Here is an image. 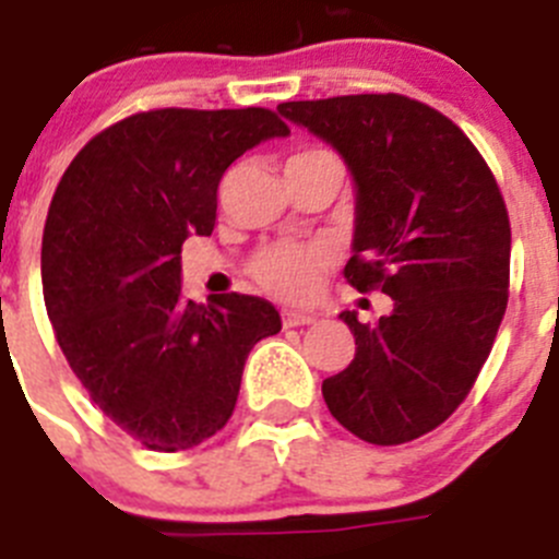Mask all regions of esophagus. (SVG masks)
<instances>
[{
    "label": "esophagus",
    "instance_id": "34e87169",
    "mask_svg": "<svg viewBox=\"0 0 559 559\" xmlns=\"http://www.w3.org/2000/svg\"><path fill=\"white\" fill-rule=\"evenodd\" d=\"M317 317L311 311H298V309H286L284 311V325L286 329H298V325H311Z\"/></svg>",
    "mask_w": 559,
    "mask_h": 559
}]
</instances>
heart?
<instances>
[{"instance_id":"b5f03b06","label":"heart","mask_w":559,"mask_h":559,"mask_svg":"<svg viewBox=\"0 0 559 559\" xmlns=\"http://www.w3.org/2000/svg\"><path fill=\"white\" fill-rule=\"evenodd\" d=\"M329 261V250L320 245H273L253 261V275L264 289L281 298H306L317 286V275Z\"/></svg>"}]
</instances>
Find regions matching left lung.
<instances>
[{
	"label": "left lung",
	"instance_id": "1",
	"mask_svg": "<svg viewBox=\"0 0 559 559\" xmlns=\"http://www.w3.org/2000/svg\"><path fill=\"white\" fill-rule=\"evenodd\" d=\"M278 114L342 155L354 180L345 278L392 298L379 325L340 314L356 356L323 381L325 404L359 440H415L465 401L504 317L510 219L499 186L451 119L401 94L284 103Z\"/></svg>",
	"mask_w": 559,
	"mask_h": 559
}]
</instances>
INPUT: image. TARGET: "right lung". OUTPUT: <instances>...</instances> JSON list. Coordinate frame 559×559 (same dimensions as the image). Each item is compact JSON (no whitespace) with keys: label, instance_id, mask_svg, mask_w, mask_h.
<instances>
[{"label":"right lung","instance_id":"1","mask_svg":"<svg viewBox=\"0 0 559 559\" xmlns=\"http://www.w3.org/2000/svg\"><path fill=\"white\" fill-rule=\"evenodd\" d=\"M284 135L267 108L147 110L94 135L55 189L41 242L55 336L94 404L147 449L217 435L248 354L281 331L253 295L186 300L180 245L214 230L225 169Z\"/></svg>","mask_w":559,"mask_h":559}]
</instances>
